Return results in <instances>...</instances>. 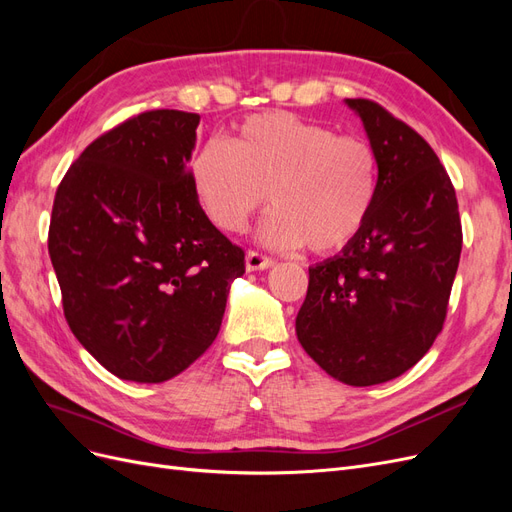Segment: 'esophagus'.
Instances as JSON below:
<instances>
[{
    "label": "esophagus",
    "mask_w": 512,
    "mask_h": 512,
    "mask_svg": "<svg viewBox=\"0 0 512 512\" xmlns=\"http://www.w3.org/2000/svg\"><path fill=\"white\" fill-rule=\"evenodd\" d=\"M275 265V260L260 254V252H254L250 250L245 254V269L247 271H265V269H271Z\"/></svg>",
    "instance_id": "obj_1"
}]
</instances>
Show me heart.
<instances>
[{
	"instance_id": "1",
	"label": "heart",
	"mask_w": 512,
	"mask_h": 512,
	"mask_svg": "<svg viewBox=\"0 0 512 512\" xmlns=\"http://www.w3.org/2000/svg\"><path fill=\"white\" fill-rule=\"evenodd\" d=\"M190 181L207 218L241 232L275 205L260 239L316 254L344 250L361 235L378 198L376 149L354 134H335L290 113L247 117L222 141H209L190 162Z\"/></svg>"
}]
</instances>
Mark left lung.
Instances as JSON below:
<instances>
[{"label":"left lung","mask_w":512,"mask_h":512,"mask_svg":"<svg viewBox=\"0 0 512 512\" xmlns=\"http://www.w3.org/2000/svg\"><path fill=\"white\" fill-rule=\"evenodd\" d=\"M346 104L376 149L378 198L361 235L309 269L297 337L335 380L371 386L436 342L463 237L451 177L425 138L376 102Z\"/></svg>","instance_id":"1"}]
</instances>
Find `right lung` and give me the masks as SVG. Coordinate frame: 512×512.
I'll use <instances>...</instances> for the list:
<instances>
[{
    "label": "right lung",
    "mask_w": 512,
    "mask_h": 512,
    "mask_svg": "<svg viewBox=\"0 0 512 512\" xmlns=\"http://www.w3.org/2000/svg\"><path fill=\"white\" fill-rule=\"evenodd\" d=\"M200 115L147 111L96 138L61 179L49 254L74 337L121 380L164 382L218 337L245 254L190 181Z\"/></svg>",
    "instance_id": "right-lung-1"
}]
</instances>
